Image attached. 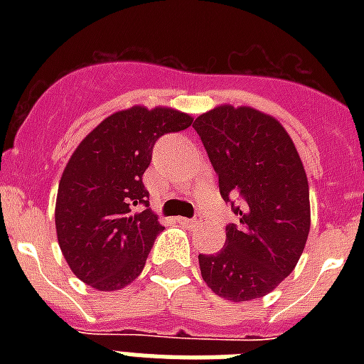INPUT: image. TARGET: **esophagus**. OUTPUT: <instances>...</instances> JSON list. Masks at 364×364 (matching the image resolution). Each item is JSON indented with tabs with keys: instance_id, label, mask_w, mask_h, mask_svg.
Returning <instances> with one entry per match:
<instances>
[{
	"instance_id": "1",
	"label": "esophagus",
	"mask_w": 364,
	"mask_h": 364,
	"mask_svg": "<svg viewBox=\"0 0 364 364\" xmlns=\"http://www.w3.org/2000/svg\"><path fill=\"white\" fill-rule=\"evenodd\" d=\"M179 223H181V225H187V227H196V225H200V223H202V217L196 215L194 219H185V217H179Z\"/></svg>"
}]
</instances>
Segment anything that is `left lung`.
I'll use <instances>...</instances> for the list:
<instances>
[{"label":"left lung","mask_w":364,"mask_h":364,"mask_svg":"<svg viewBox=\"0 0 364 364\" xmlns=\"http://www.w3.org/2000/svg\"><path fill=\"white\" fill-rule=\"evenodd\" d=\"M193 128L223 200L240 215L227 227L225 249L198 255L202 277L223 299H260L294 270L310 234V188L299 151L282 122L245 105H219Z\"/></svg>","instance_id":"1"}]
</instances>
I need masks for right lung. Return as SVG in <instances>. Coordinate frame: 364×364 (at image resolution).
<instances>
[{"instance_id":"add662e5","label":"right lung","mask_w":364,"mask_h":364,"mask_svg":"<svg viewBox=\"0 0 364 364\" xmlns=\"http://www.w3.org/2000/svg\"><path fill=\"white\" fill-rule=\"evenodd\" d=\"M193 117L134 105L100 122L73 151L56 196V236L65 262L98 291L126 287L141 274L164 227L149 208L141 177L156 139L185 130ZM136 205H145L141 212Z\"/></svg>"}]
</instances>
